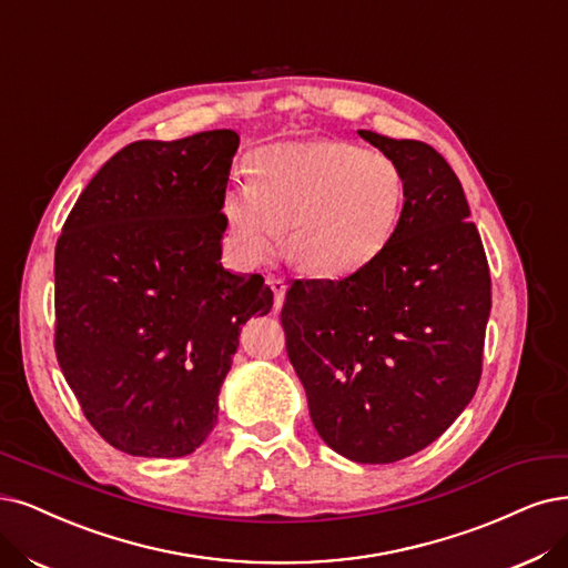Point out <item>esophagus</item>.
Here are the masks:
<instances>
[{
  "instance_id": "1",
  "label": "esophagus",
  "mask_w": 568,
  "mask_h": 568,
  "mask_svg": "<svg viewBox=\"0 0 568 568\" xmlns=\"http://www.w3.org/2000/svg\"><path fill=\"white\" fill-rule=\"evenodd\" d=\"M271 290H273V308L278 311L283 306V302H285L287 285H285L283 278H271Z\"/></svg>"
}]
</instances>
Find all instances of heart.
<instances>
[{
  "instance_id": "b5f03b06",
  "label": "heart",
  "mask_w": 568,
  "mask_h": 568,
  "mask_svg": "<svg viewBox=\"0 0 568 568\" xmlns=\"http://www.w3.org/2000/svg\"><path fill=\"white\" fill-rule=\"evenodd\" d=\"M407 184L388 154L313 138L264 146L252 180L231 184L222 210L247 264L290 257L316 276L339 278L369 264L403 217Z\"/></svg>"
}]
</instances>
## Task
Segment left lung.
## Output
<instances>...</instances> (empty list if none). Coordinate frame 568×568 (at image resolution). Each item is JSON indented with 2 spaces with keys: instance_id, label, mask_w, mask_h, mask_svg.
Wrapping results in <instances>:
<instances>
[{
  "instance_id": "obj_1",
  "label": "left lung",
  "mask_w": 568,
  "mask_h": 568,
  "mask_svg": "<svg viewBox=\"0 0 568 568\" xmlns=\"http://www.w3.org/2000/svg\"><path fill=\"white\" fill-rule=\"evenodd\" d=\"M358 133L403 168L400 224L351 276L292 283L281 323L327 447L358 464H393L435 443L473 400L491 278L445 156L418 140Z\"/></svg>"
}]
</instances>
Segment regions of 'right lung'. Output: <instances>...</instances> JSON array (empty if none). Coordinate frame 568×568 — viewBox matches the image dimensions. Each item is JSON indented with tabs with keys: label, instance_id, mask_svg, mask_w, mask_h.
Wrapping results in <instances>:
<instances>
[{
	"label": "right lung",
	"instance_id": "right-lung-1",
	"mask_svg": "<svg viewBox=\"0 0 568 568\" xmlns=\"http://www.w3.org/2000/svg\"><path fill=\"white\" fill-rule=\"evenodd\" d=\"M234 131L125 144L55 243V358L112 447L178 458L217 422L243 323L273 306L260 273L222 266Z\"/></svg>",
	"mask_w": 568,
	"mask_h": 568
}]
</instances>
